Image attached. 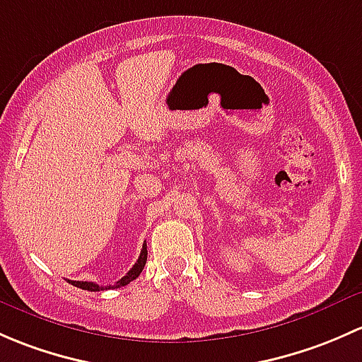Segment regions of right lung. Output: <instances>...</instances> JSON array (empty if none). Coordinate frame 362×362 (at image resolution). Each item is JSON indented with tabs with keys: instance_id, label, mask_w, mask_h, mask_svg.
Listing matches in <instances>:
<instances>
[{
	"instance_id": "add662e5",
	"label": "right lung",
	"mask_w": 362,
	"mask_h": 362,
	"mask_svg": "<svg viewBox=\"0 0 362 362\" xmlns=\"http://www.w3.org/2000/svg\"><path fill=\"white\" fill-rule=\"evenodd\" d=\"M146 258H148V249H146V242H144V244H143V249H141V255H139V258H137L136 264H134V267L130 268L129 272H127V275H124V277H122L120 281H118L117 284H115V286H99V284H95V282H87V281H85V282H83V281H69V279H68V282H69V284L76 286V288L85 289V291H104V289L122 288V286H127V284H129V282H132L134 279L139 277V274H141V272H143L144 264H146Z\"/></svg>"
}]
</instances>
